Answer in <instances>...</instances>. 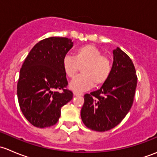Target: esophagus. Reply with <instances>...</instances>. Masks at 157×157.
Masks as SVG:
<instances>
[{
  "instance_id": "obj_1",
  "label": "esophagus",
  "mask_w": 157,
  "mask_h": 157,
  "mask_svg": "<svg viewBox=\"0 0 157 157\" xmlns=\"http://www.w3.org/2000/svg\"><path fill=\"white\" fill-rule=\"evenodd\" d=\"M74 96H83V93H77V92H74Z\"/></svg>"
}]
</instances>
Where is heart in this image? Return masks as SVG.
<instances>
[{
    "label": "heart",
    "instance_id": "obj_1",
    "mask_svg": "<svg viewBox=\"0 0 157 157\" xmlns=\"http://www.w3.org/2000/svg\"><path fill=\"white\" fill-rule=\"evenodd\" d=\"M82 67L80 75L70 83V88L80 93L93 86H100L108 80L112 72V64L108 57L102 55L100 49L93 45H85L75 50L74 57L66 55L62 61L64 74L73 78Z\"/></svg>",
    "mask_w": 157,
    "mask_h": 157
}]
</instances>
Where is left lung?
Wrapping results in <instances>:
<instances>
[{"instance_id": "left-lung-1", "label": "left lung", "mask_w": 157, "mask_h": 157, "mask_svg": "<svg viewBox=\"0 0 157 157\" xmlns=\"http://www.w3.org/2000/svg\"><path fill=\"white\" fill-rule=\"evenodd\" d=\"M135 67L129 56L117 47L108 80L99 90L84 95L82 121L90 129L105 131L115 128L132 106L137 86Z\"/></svg>"}]
</instances>
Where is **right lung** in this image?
Here are the masks:
<instances>
[{"label":"right lung","mask_w":157,"mask_h":157,"mask_svg":"<svg viewBox=\"0 0 157 157\" xmlns=\"http://www.w3.org/2000/svg\"><path fill=\"white\" fill-rule=\"evenodd\" d=\"M73 44L68 38L43 39L32 48L22 65L17 83L19 105L35 127L56 124L61 107L72 99L73 93L65 89L68 83L62 61Z\"/></svg>","instance_id":"1"}]
</instances>
